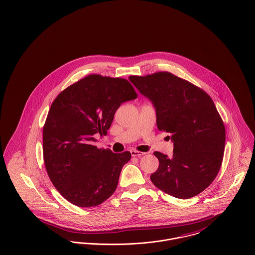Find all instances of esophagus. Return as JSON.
I'll list each match as a JSON object with an SVG mask.
<instances>
[{
	"label": "esophagus",
	"instance_id": "esophagus-1",
	"mask_svg": "<svg viewBox=\"0 0 255 255\" xmlns=\"http://www.w3.org/2000/svg\"><path fill=\"white\" fill-rule=\"evenodd\" d=\"M130 153H131V155L132 156H138V157H140V156H142V155H144L145 153H143V152H139V151H136V150H131L130 151Z\"/></svg>",
	"mask_w": 255,
	"mask_h": 255
}]
</instances>
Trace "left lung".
Segmentation results:
<instances>
[{"label": "left lung", "mask_w": 255, "mask_h": 255, "mask_svg": "<svg viewBox=\"0 0 255 255\" xmlns=\"http://www.w3.org/2000/svg\"><path fill=\"white\" fill-rule=\"evenodd\" d=\"M155 108L156 126L170 133L173 155L154 152L157 170L151 181L180 199L191 198L209 187L222 162L225 128L210 96L167 71L128 77Z\"/></svg>", "instance_id": "8db88e82"}]
</instances>
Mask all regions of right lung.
<instances>
[{
	"label": "right lung",
	"mask_w": 255,
	"mask_h": 255,
	"mask_svg": "<svg viewBox=\"0 0 255 255\" xmlns=\"http://www.w3.org/2000/svg\"><path fill=\"white\" fill-rule=\"evenodd\" d=\"M136 98L128 80L90 74L52 102L43 127V158L52 184L68 202L95 207L116 190L131 154L99 149L95 136L106 135L121 104Z\"/></svg>",
	"instance_id": "right-lung-1"
}]
</instances>
